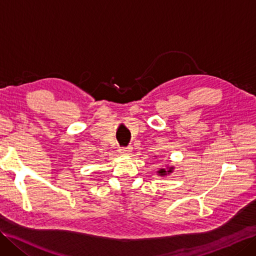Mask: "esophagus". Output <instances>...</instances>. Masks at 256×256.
<instances>
[{
	"instance_id": "obj_1",
	"label": "esophagus",
	"mask_w": 256,
	"mask_h": 256,
	"mask_svg": "<svg viewBox=\"0 0 256 256\" xmlns=\"http://www.w3.org/2000/svg\"><path fill=\"white\" fill-rule=\"evenodd\" d=\"M118 152L120 154H128L130 152V148H128V147H120Z\"/></svg>"
}]
</instances>
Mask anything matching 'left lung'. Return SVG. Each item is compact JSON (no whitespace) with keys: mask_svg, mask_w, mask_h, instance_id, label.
I'll use <instances>...</instances> for the list:
<instances>
[{"mask_svg":"<svg viewBox=\"0 0 256 256\" xmlns=\"http://www.w3.org/2000/svg\"><path fill=\"white\" fill-rule=\"evenodd\" d=\"M171 172H172V168H170V170H168V171H166V170H164V168H161V170H160V171H159L158 173H159L160 175H166V173H171Z\"/></svg>","mask_w":256,"mask_h":256,"instance_id":"8db88e82","label":"left lung"}]
</instances>
